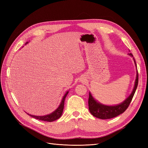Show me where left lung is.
Wrapping results in <instances>:
<instances>
[{"mask_svg":"<svg viewBox=\"0 0 148 148\" xmlns=\"http://www.w3.org/2000/svg\"><path fill=\"white\" fill-rule=\"evenodd\" d=\"M130 56L133 57V59L135 62V66L137 68L135 58L133 57L132 53H128ZM137 70V69H136ZM138 84V70H136V76L135 82V85L133 89L132 93L130 96L122 102L119 104L114 106H108L103 104L102 103L98 102L92 96L91 93L89 92V99H88V106L89 110L90 113L96 118L100 119H109L117 117V116L123 113L128 108L130 104L133 99V97L135 95L136 89Z\"/></svg>","mask_w":148,"mask_h":148,"instance_id":"obj_1","label":"left lung"}]
</instances>
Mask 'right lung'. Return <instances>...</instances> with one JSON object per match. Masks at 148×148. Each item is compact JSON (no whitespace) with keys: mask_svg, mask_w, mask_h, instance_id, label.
Here are the masks:
<instances>
[{"mask_svg":"<svg viewBox=\"0 0 148 148\" xmlns=\"http://www.w3.org/2000/svg\"><path fill=\"white\" fill-rule=\"evenodd\" d=\"M28 42H26L25 44H28ZM69 92V91H67L65 92L64 96H63V97H62V99L60 102V104L59 106L57 107L56 110L52 112V113L46 115H42V116H36V115L29 114L28 113H27V114L36 119L42 120V121H46V122H53V121L59 119L61 117L62 113H63L65 99L66 96H67V95H68Z\"/></svg>","mask_w":148,"mask_h":148,"instance_id":"add662e5","label":"right lung"}]
</instances>
